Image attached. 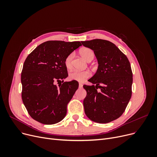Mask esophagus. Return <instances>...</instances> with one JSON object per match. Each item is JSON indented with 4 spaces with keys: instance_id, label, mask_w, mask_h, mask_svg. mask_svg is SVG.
Segmentation results:
<instances>
[{
    "instance_id": "obj_1",
    "label": "esophagus",
    "mask_w": 157,
    "mask_h": 157,
    "mask_svg": "<svg viewBox=\"0 0 157 157\" xmlns=\"http://www.w3.org/2000/svg\"><path fill=\"white\" fill-rule=\"evenodd\" d=\"M82 87H83V84L79 83V88H82Z\"/></svg>"
}]
</instances>
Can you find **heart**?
Segmentation results:
<instances>
[{
	"label": "heart",
	"mask_w": 157,
	"mask_h": 157,
	"mask_svg": "<svg viewBox=\"0 0 157 157\" xmlns=\"http://www.w3.org/2000/svg\"><path fill=\"white\" fill-rule=\"evenodd\" d=\"M79 53L81 56L83 58V59L88 62L90 60H92L94 57V53L93 50L91 49L88 48H84L81 49L79 51ZM73 53L69 54L65 59V65L67 69H70L72 67V60L73 59ZM91 76V72L89 71H72L70 73L69 77L71 80L77 81L79 82H82L85 81L86 78H89Z\"/></svg>",
	"instance_id": "b5f03b06"
}]
</instances>
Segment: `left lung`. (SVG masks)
<instances>
[{
    "label": "left lung",
    "instance_id": "obj_1",
    "mask_svg": "<svg viewBox=\"0 0 157 157\" xmlns=\"http://www.w3.org/2000/svg\"><path fill=\"white\" fill-rule=\"evenodd\" d=\"M81 43L94 52L98 64L95 74L88 79L95 86L83 85L86 91L85 113L93 121L111 122L121 117L131 98L133 78L130 62L109 40L96 39Z\"/></svg>",
    "mask_w": 157,
    "mask_h": 157
}]
</instances>
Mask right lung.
<instances>
[{
    "mask_svg": "<svg viewBox=\"0 0 157 157\" xmlns=\"http://www.w3.org/2000/svg\"><path fill=\"white\" fill-rule=\"evenodd\" d=\"M81 46L79 41L49 40L39 45L27 57L21 75V98L34 120L52 125L65 118L67 105L79 83L74 80L62 84L59 82L68 76L65 58Z\"/></svg>",
    "mask_w": 157,
    "mask_h": 157,
    "instance_id": "1",
    "label": "right lung"
}]
</instances>
